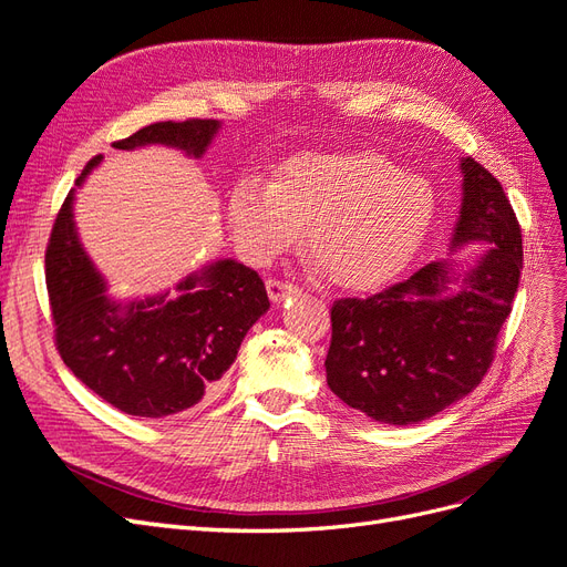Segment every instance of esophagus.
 <instances>
[{
	"label": "esophagus",
	"instance_id": "obj_1",
	"mask_svg": "<svg viewBox=\"0 0 567 567\" xmlns=\"http://www.w3.org/2000/svg\"><path fill=\"white\" fill-rule=\"evenodd\" d=\"M267 293H269L271 302H281L286 296L296 293V286H293V284H288V281H284V279H274V277H269V279H267Z\"/></svg>",
	"mask_w": 567,
	"mask_h": 567
}]
</instances>
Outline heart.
Here are the masks:
<instances>
[{
  "label": "heart",
  "instance_id": "obj_1",
  "mask_svg": "<svg viewBox=\"0 0 567 567\" xmlns=\"http://www.w3.org/2000/svg\"><path fill=\"white\" fill-rule=\"evenodd\" d=\"M435 210L433 188L381 153H310L267 186L244 179L229 196V225L250 262L265 265L298 241L331 284L364 290L392 279L416 252Z\"/></svg>",
  "mask_w": 567,
  "mask_h": 567
}]
</instances>
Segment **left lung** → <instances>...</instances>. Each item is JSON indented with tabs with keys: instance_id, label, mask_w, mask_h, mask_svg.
<instances>
[{
	"instance_id": "8db88e82",
	"label": "left lung",
	"mask_w": 567,
	"mask_h": 567,
	"mask_svg": "<svg viewBox=\"0 0 567 567\" xmlns=\"http://www.w3.org/2000/svg\"><path fill=\"white\" fill-rule=\"evenodd\" d=\"M463 203L452 248L489 244L450 293L447 262H433L369 298L331 307L326 383L348 406L390 425L435 416L480 385L516 298L523 236L504 188L461 161Z\"/></svg>"
}]
</instances>
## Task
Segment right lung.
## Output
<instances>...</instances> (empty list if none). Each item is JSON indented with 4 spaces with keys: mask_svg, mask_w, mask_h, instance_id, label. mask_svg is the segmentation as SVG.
Wrapping results in <instances>:
<instances>
[{
    "mask_svg": "<svg viewBox=\"0 0 567 567\" xmlns=\"http://www.w3.org/2000/svg\"><path fill=\"white\" fill-rule=\"evenodd\" d=\"M217 120H165L113 142L115 148L165 144L203 156ZM101 161L84 165L78 184ZM56 350L65 367L101 400L132 416L163 419L208 400L234 364L250 326L269 310L257 271L221 260L177 284L167 296L115 305L80 248L68 194L44 252Z\"/></svg>",
    "mask_w": 567,
    "mask_h": 567,
    "instance_id": "obj_1",
    "label": "right lung"
}]
</instances>
